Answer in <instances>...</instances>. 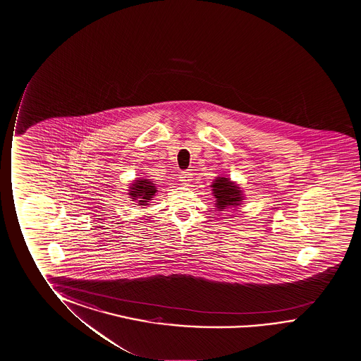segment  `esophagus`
<instances>
[{
	"label": "esophagus",
	"mask_w": 361,
	"mask_h": 361,
	"mask_svg": "<svg viewBox=\"0 0 361 361\" xmlns=\"http://www.w3.org/2000/svg\"><path fill=\"white\" fill-rule=\"evenodd\" d=\"M192 172H182L179 174V180L184 184V185H187V184L190 183L192 182Z\"/></svg>",
	"instance_id": "34e87169"
}]
</instances>
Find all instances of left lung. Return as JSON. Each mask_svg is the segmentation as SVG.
<instances>
[{
    "label": "left lung",
    "mask_w": 361,
    "mask_h": 361,
    "mask_svg": "<svg viewBox=\"0 0 361 361\" xmlns=\"http://www.w3.org/2000/svg\"><path fill=\"white\" fill-rule=\"evenodd\" d=\"M212 192L214 197V207L216 209L221 210L229 209V208H237L243 204L244 200V192L239 187V184L231 180V178L216 177L213 183H212Z\"/></svg>",
    "instance_id": "8db88e82"
}]
</instances>
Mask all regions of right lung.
Wrapping results in <instances>:
<instances>
[{"mask_svg":"<svg viewBox=\"0 0 361 361\" xmlns=\"http://www.w3.org/2000/svg\"><path fill=\"white\" fill-rule=\"evenodd\" d=\"M128 195L133 202H137V205L145 207L149 205L152 198L156 195V184L152 179L147 178H137L133 183L128 187Z\"/></svg>","mask_w":361,"mask_h":361,"instance_id":"obj_1","label":"right lung"}]
</instances>
